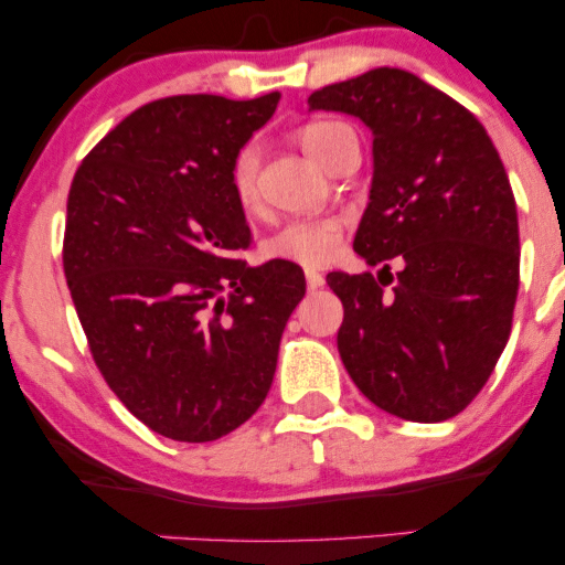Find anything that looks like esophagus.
Instances as JSON below:
<instances>
[{"mask_svg": "<svg viewBox=\"0 0 565 565\" xmlns=\"http://www.w3.org/2000/svg\"><path fill=\"white\" fill-rule=\"evenodd\" d=\"M305 281H308V289H321L323 287V276L313 268L305 270Z\"/></svg>", "mask_w": 565, "mask_h": 565, "instance_id": "obj_1", "label": "esophagus"}]
</instances>
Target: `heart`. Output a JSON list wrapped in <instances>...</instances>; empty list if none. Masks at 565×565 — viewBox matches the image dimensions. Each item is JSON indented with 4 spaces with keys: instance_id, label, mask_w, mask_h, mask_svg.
<instances>
[{
    "instance_id": "obj_1",
    "label": "heart",
    "mask_w": 565,
    "mask_h": 565,
    "mask_svg": "<svg viewBox=\"0 0 565 565\" xmlns=\"http://www.w3.org/2000/svg\"><path fill=\"white\" fill-rule=\"evenodd\" d=\"M348 132L345 125L340 121H310L302 127L300 142L308 151L310 159H316L323 167L329 153H332L337 138ZM257 172H260V157H257L255 146H244L231 161V188L236 196L238 206L244 212L260 210V185H257ZM342 238V217H302L289 220L287 225L270 233L265 238L260 252L265 260L278 263H295L305 268H319L327 265L340 249Z\"/></svg>"
}]
</instances>
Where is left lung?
I'll return each mask as SVG.
<instances>
[{"label": "left lung", "instance_id": "8db88e82", "mask_svg": "<svg viewBox=\"0 0 565 565\" xmlns=\"http://www.w3.org/2000/svg\"><path fill=\"white\" fill-rule=\"evenodd\" d=\"M308 106L359 116L374 135L353 249L382 270L327 276L345 308L342 364L382 412L444 423L481 393L512 327L521 242L502 159L468 108L401 68L329 84Z\"/></svg>", "mask_w": 565, "mask_h": 565}]
</instances>
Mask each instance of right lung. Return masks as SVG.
<instances>
[{
  "instance_id": "right-lung-1",
  "label": "right lung",
  "mask_w": 565,
  "mask_h": 565,
  "mask_svg": "<svg viewBox=\"0 0 565 565\" xmlns=\"http://www.w3.org/2000/svg\"><path fill=\"white\" fill-rule=\"evenodd\" d=\"M281 95L146 103L84 157L63 270L103 380L142 425L217 440L260 408L305 295L300 265L249 268L231 161Z\"/></svg>"
}]
</instances>
